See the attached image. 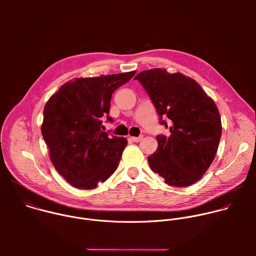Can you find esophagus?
<instances>
[{"instance_id":"esophagus-1","label":"esophagus","mask_w":256,"mask_h":256,"mask_svg":"<svg viewBox=\"0 0 256 256\" xmlns=\"http://www.w3.org/2000/svg\"><path fill=\"white\" fill-rule=\"evenodd\" d=\"M142 138H144V136L140 134V136H132V140L134 142H140V140H142Z\"/></svg>"}]
</instances>
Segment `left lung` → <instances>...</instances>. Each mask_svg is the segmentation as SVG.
I'll list each match as a JSON object with an SVG mask.
<instances>
[{"label": "left lung", "mask_w": 256, "mask_h": 256, "mask_svg": "<svg viewBox=\"0 0 256 256\" xmlns=\"http://www.w3.org/2000/svg\"><path fill=\"white\" fill-rule=\"evenodd\" d=\"M154 104L170 136L158 134V149L148 157L151 169L171 186L198 181L214 159L222 134L220 112L200 85L166 68L142 70L134 77ZM167 120V119H166Z\"/></svg>", "instance_id": "8db88e82"}]
</instances>
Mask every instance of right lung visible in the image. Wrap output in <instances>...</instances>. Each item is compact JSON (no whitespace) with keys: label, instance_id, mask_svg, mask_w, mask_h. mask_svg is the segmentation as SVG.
<instances>
[{"label":"right lung","instance_id":"1","mask_svg":"<svg viewBox=\"0 0 256 256\" xmlns=\"http://www.w3.org/2000/svg\"><path fill=\"white\" fill-rule=\"evenodd\" d=\"M136 70L94 78H77L62 85L46 102L42 134L56 171L77 188L93 190L116 170L128 144L124 138L102 130L112 93Z\"/></svg>","mask_w":256,"mask_h":256}]
</instances>
